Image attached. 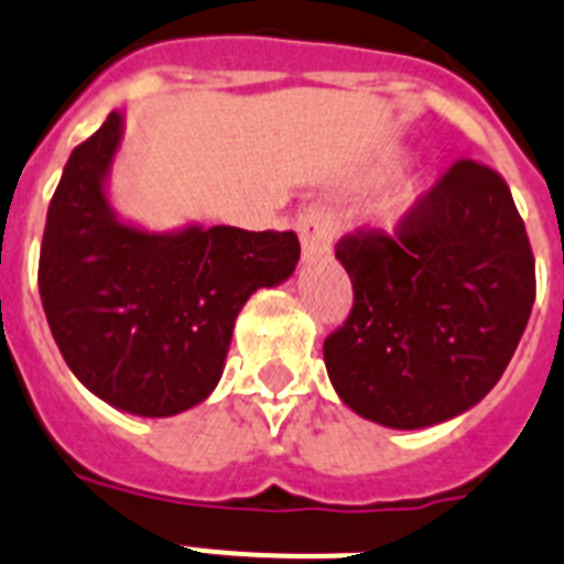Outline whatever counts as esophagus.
<instances>
[{"instance_id": "obj_1", "label": "esophagus", "mask_w": 564, "mask_h": 564, "mask_svg": "<svg viewBox=\"0 0 564 564\" xmlns=\"http://www.w3.org/2000/svg\"><path fill=\"white\" fill-rule=\"evenodd\" d=\"M335 232H337V221L329 213H323V209H315V207L301 213V218H297V235H301L303 261H312V258H317V254L329 252Z\"/></svg>"}]
</instances>
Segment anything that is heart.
I'll use <instances>...</instances> for the list:
<instances>
[{
	"label": "heart",
	"mask_w": 564,
	"mask_h": 564,
	"mask_svg": "<svg viewBox=\"0 0 564 564\" xmlns=\"http://www.w3.org/2000/svg\"><path fill=\"white\" fill-rule=\"evenodd\" d=\"M411 200H414V189H400L398 195H391L386 200V209H383V218L386 224H398L405 213H409Z\"/></svg>",
	"instance_id": "1"
}]
</instances>
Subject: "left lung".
Masks as SVG:
<instances>
[{
    "mask_svg": "<svg viewBox=\"0 0 564 564\" xmlns=\"http://www.w3.org/2000/svg\"><path fill=\"white\" fill-rule=\"evenodd\" d=\"M355 306L323 343L337 398L386 429L474 409L511 364L536 275L525 224L491 166L457 161L398 235L343 238Z\"/></svg>",
    "mask_w": 564,
    "mask_h": 564,
    "instance_id": "obj_1",
    "label": "left lung"
}]
</instances>
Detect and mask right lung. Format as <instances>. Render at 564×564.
<instances>
[{"mask_svg":"<svg viewBox=\"0 0 564 564\" xmlns=\"http://www.w3.org/2000/svg\"><path fill=\"white\" fill-rule=\"evenodd\" d=\"M124 112L67 159L47 209L39 295L78 383L135 417L204 403L224 375L235 317L252 292L295 272V232L184 224L153 232L121 218L110 173Z\"/></svg>","mask_w":564,"mask_h":564,"instance_id":"right-lung-1","label":"right lung"}]
</instances>
